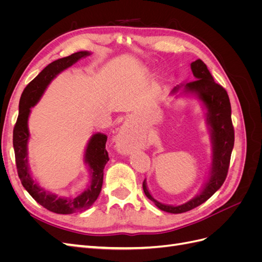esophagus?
Listing matches in <instances>:
<instances>
[{"instance_id": "1", "label": "esophagus", "mask_w": 262, "mask_h": 262, "mask_svg": "<svg viewBox=\"0 0 262 262\" xmlns=\"http://www.w3.org/2000/svg\"><path fill=\"white\" fill-rule=\"evenodd\" d=\"M116 141L118 149L122 153H129L132 148H134L131 132L126 125L121 126V129L119 130Z\"/></svg>"}]
</instances>
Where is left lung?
<instances>
[{
  "mask_svg": "<svg viewBox=\"0 0 262 262\" xmlns=\"http://www.w3.org/2000/svg\"><path fill=\"white\" fill-rule=\"evenodd\" d=\"M191 70L196 80L187 83L185 85V90L186 92L195 93L202 100L205 108L208 109V123L211 126L213 143V162L210 178L199 195L185 204L178 205V207L165 205L156 201L149 194L145 180L143 181V190L148 199L152 200L158 209L173 214L184 213L199 207L200 204L210 199L224 184L228 172L235 140L231 116V102H229L227 92L223 86H221L213 80V76L202 60L198 59L192 62ZM177 90L178 89L176 87L173 92Z\"/></svg>",
  "mask_w": 262,
  "mask_h": 262,
  "instance_id": "obj_1",
  "label": "left lung"
}]
</instances>
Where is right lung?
<instances>
[{
  "label": "right lung",
  "instance_id": "obj_1",
  "mask_svg": "<svg viewBox=\"0 0 262 262\" xmlns=\"http://www.w3.org/2000/svg\"><path fill=\"white\" fill-rule=\"evenodd\" d=\"M87 55H90V52L80 51L71 54L69 57L51 62L25 87L19 100V114L17 121L15 123L13 130L15 162H16L17 173L23 187L43 208L58 214L82 212L89 209L96 201L102 186L105 165L109 161L108 152L106 149L107 137L102 133L94 134L86 147L85 162L89 164L92 171V182L89 189L75 198H61L39 188L33 178L30 177L27 166V142L29 139L27 121L30 108L34 107L40 99L47 86L53 78L63 70L68 69Z\"/></svg>",
  "mask_w": 262,
  "mask_h": 262
}]
</instances>
